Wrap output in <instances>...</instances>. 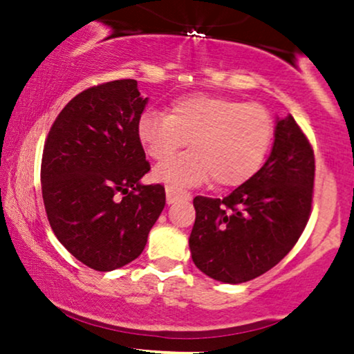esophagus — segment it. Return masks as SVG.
I'll return each mask as SVG.
<instances>
[{"instance_id": "1", "label": "esophagus", "mask_w": 354, "mask_h": 354, "mask_svg": "<svg viewBox=\"0 0 354 354\" xmlns=\"http://www.w3.org/2000/svg\"><path fill=\"white\" fill-rule=\"evenodd\" d=\"M185 196V193L178 191L176 188H171V186H166V203L168 205H173L174 201H178V198Z\"/></svg>"}]
</instances>
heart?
I'll list each match as a JSON object with an SVG mask.
<instances>
[{
    "instance_id": "1",
    "label": "heart",
    "mask_w": 354,
    "mask_h": 354,
    "mask_svg": "<svg viewBox=\"0 0 354 354\" xmlns=\"http://www.w3.org/2000/svg\"><path fill=\"white\" fill-rule=\"evenodd\" d=\"M146 154L161 161L191 140L193 149L154 168V180L171 188L208 181L221 188L238 186L261 168L274 123L258 103L211 95H188L169 104L168 115L145 111L136 126Z\"/></svg>"
}]
</instances>
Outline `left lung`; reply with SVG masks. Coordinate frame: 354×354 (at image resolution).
Here are the masks:
<instances>
[{"instance_id":"1","label":"left lung","mask_w":354,"mask_h":354,"mask_svg":"<svg viewBox=\"0 0 354 354\" xmlns=\"http://www.w3.org/2000/svg\"><path fill=\"white\" fill-rule=\"evenodd\" d=\"M315 154L291 115L276 118L266 163L228 196H196L189 251L198 270L238 284L278 265L301 236L313 201Z\"/></svg>"}]
</instances>
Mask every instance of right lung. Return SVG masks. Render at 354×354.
Instances as JSON below:
<instances>
[{
  "mask_svg": "<svg viewBox=\"0 0 354 354\" xmlns=\"http://www.w3.org/2000/svg\"><path fill=\"white\" fill-rule=\"evenodd\" d=\"M148 98L136 80L84 89L53 123L43 149L41 191L56 238L96 271L143 253L165 208L161 185H143L149 163L136 126Z\"/></svg>",
  "mask_w": 354,
  "mask_h": 354,
  "instance_id": "1",
  "label": "right lung"
}]
</instances>
